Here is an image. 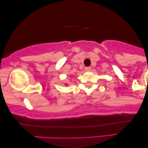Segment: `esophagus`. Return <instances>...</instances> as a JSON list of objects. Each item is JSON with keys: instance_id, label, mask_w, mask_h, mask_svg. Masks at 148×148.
<instances>
[{"instance_id": "34e87169", "label": "esophagus", "mask_w": 148, "mask_h": 148, "mask_svg": "<svg viewBox=\"0 0 148 148\" xmlns=\"http://www.w3.org/2000/svg\"><path fill=\"white\" fill-rule=\"evenodd\" d=\"M85 71L86 72H90L91 71V67H85Z\"/></svg>"}]
</instances>
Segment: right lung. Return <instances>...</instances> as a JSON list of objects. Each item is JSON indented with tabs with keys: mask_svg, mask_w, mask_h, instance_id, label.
I'll return each instance as SVG.
<instances>
[{
	"mask_svg": "<svg viewBox=\"0 0 148 148\" xmlns=\"http://www.w3.org/2000/svg\"><path fill=\"white\" fill-rule=\"evenodd\" d=\"M66 85H67V84H66Z\"/></svg>",
	"mask_w": 148,
	"mask_h": 148,
	"instance_id": "obj_1",
	"label": "right lung"
}]
</instances>
